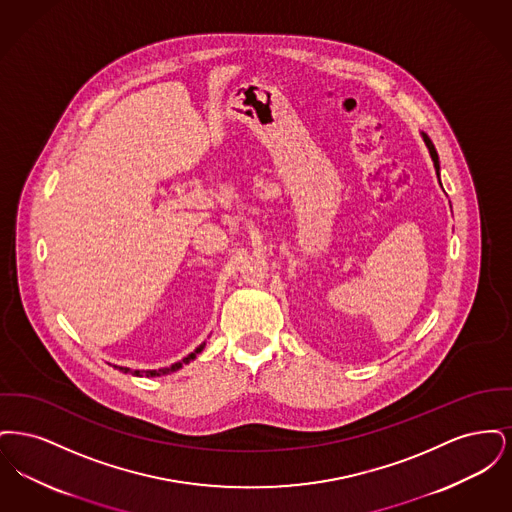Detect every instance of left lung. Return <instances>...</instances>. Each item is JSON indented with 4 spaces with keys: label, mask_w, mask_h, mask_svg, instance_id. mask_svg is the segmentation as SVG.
I'll return each instance as SVG.
<instances>
[{
    "label": "left lung",
    "mask_w": 512,
    "mask_h": 512,
    "mask_svg": "<svg viewBox=\"0 0 512 512\" xmlns=\"http://www.w3.org/2000/svg\"><path fill=\"white\" fill-rule=\"evenodd\" d=\"M420 136H422V140H424V144L428 147V151H430V157H432V161H434V167H436V174H438L439 178V157L438 151H436V147L432 144V140L428 138V134H424V132H420ZM441 184V182H439Z\"/></svg>",
    "instance_id": "8db88e82"
}]
</instances>
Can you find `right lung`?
<instances>
[{
    "instance_id": "right-lung-1",
    "label": "right lung",
    "mask_w": 512,
    "mask_h": 512,
    "mask_svg": "<svg viewBox=\"0 0 512 512\" xmlns=\"http://www.w3.org/2000/svg\"><path fill=\"white\" fill-rule=\"evenodd\" d=\"M205 349V341L201 343V345H197L194 351L190 353V355H186L182 361H176V363H172L171 366H163V368H159V370H132V368H128V366H119L113 365L117 370H121L124 374H132V376H146V378H155V376H167V374H171V372H176V370H180L182 366L188 365V363H192L195 359V355L197 353H201ZM111 365V363H109Z\"/></svg>"
}]
</instances>
